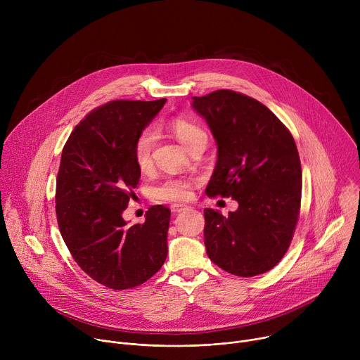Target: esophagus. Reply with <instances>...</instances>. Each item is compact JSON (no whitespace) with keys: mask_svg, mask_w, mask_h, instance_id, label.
I'll list each match as a JSON object with an SVG mask.
<instances>
[{"mask_svg":"<svg viewBox=\"0 0 360 360\" xmlns=\"http://www.w3.org/2000/svg\"><path fill=\"white\" fill-rule=\"evenodd\" d=\"M185 210H188L186 205H182V203H174V205H171V211H172L174 214H179V212H182V211H185Z\"/></svg>","mask_w":360,"mask_h":360,"instance_id":"esophagus-1","label":"esophagus"}]
</instances>
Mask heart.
I'll list each match as a JSON object with an SVG mask.
<instances>
[{
  "label": "heart",
  "instance_id": "b5f03b06",
  "mask_svg": "<svg viewBox=\"0 0 360 360\" xmlns=\"http://www.w3.org/2000/svg\"><path fill=\"white\" fill-rule=\"evenodd\" d=\"M171 129L179 138V141L188 148L191 142L200 134H205L198 125L188 120L176 118L169 124ZM155 143V132L148 128L143 129L134 145V160L141 171L148 169L152 165V148ZM195 185L193 178L184 176H165L149 188V195L153 202L158 203H178L188 200L192 196V188Z\"/></svg>",
  "mask_w": 360,
  "mask_h": 360
}]
</instances>
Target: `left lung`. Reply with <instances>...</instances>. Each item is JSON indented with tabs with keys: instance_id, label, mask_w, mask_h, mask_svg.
I'll return each instance as SVG.
<instances>
[{
	"instance_id": "obj_1",
	"label": "left lung",
	"mask_w": 360,
	"mask_h": 360,
	"mask_svg": "<svg viewBox=\"0 0 360 360\" xmlns=\"http://www.w3.org/2000/svg\"><path fill=\"white\" fill-rule=\"evenodd\" d=\"M218 145L208 196L235 199L224 217L203 211V242L224 271L250 278L271 271L286 253L300 211L302 168L289 129L259 101L231 89L193 96Z\"/></svg>"
}]
</instances>
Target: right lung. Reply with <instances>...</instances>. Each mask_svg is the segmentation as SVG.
<instances>
[{
	"instance_id": "obj_1",
	"label": "right lung",
	"mask_w": 360,
	"mask_h": 360,
	"mask_svg": "<svg viewBox=\"0 0 360 360\" xmlns=\"http://www.w3.org/2000/svg\"><path fill=\"white\" fill-rule=\"evenodd\" d=\"M165 102H107L74 128L63 149L56 192L61 236L78 266L110 289L139 286L167 259L168 208L153 205L132 226L122 218L141 178L135 141Z\"/></svg>"
}]
</instances>
